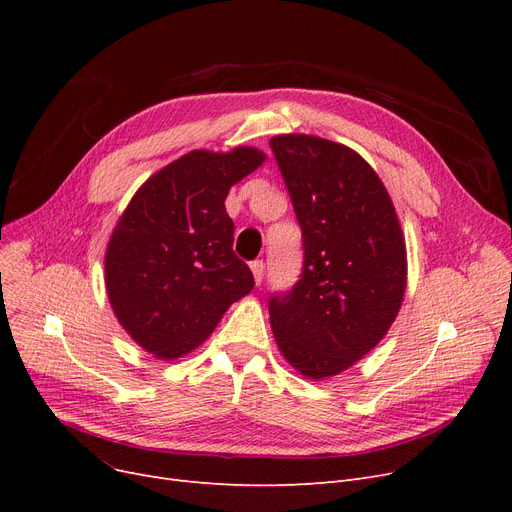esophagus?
Returning <instances> with one entry per match:
<instances>
[{"label": "esophagus", "instance_id": "esophagus-1", "mask_svg": "<svg viewBox=\"0 0 512 512\" xmlns=\"http://www.w3.org/2000/svg\"><path fill=\"white\" fill-rule=\"evenodd\" d=\"M263 270H265V263L261 259L251 261V272H253V278L257 284H261V280H263Z\"/></svg>", "mask_w": 512, "mask_h": 512}]
</instances>
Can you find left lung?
Segmentation results:
<instances>
[{
  "label": "left lung",
  "mask_w": 512,
  "mask_h": 512,
  "mask_svg": "<svg viewBox=\"0 0 512 512\" xmlns=\"http://www.w3.org/2000/svg\"><path fill=\"white\" fill-rule=\"evenodd\" d=\"M303 230V274L272 294L284 359L309 380L355 365L398 315L407 247L392 199L367 161L340 143L280 134L270 141Z\"/></svg>",
  "instance_id": "left-lung-1"
}]
</instances>
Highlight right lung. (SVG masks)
<instances>
[{"label": "right lung", "mask_w": 512, "mask_h": 512, "mask_svg": "<svg viewBox=\"0 0 512 512\" xmlns=\"http://www.w3.org/2000/svg\"><path fill=\"white\" fill-rule=\"evenodd\" d=\"M265 153L197 149L153 174L124 209L105 251L107 299L128 336L159 359L207 340L232 303L255 286L232 251L230 186Z\"/></svg>", "instance_id": "add662e5"}]
</instances>
